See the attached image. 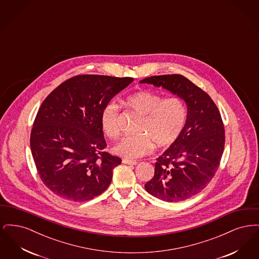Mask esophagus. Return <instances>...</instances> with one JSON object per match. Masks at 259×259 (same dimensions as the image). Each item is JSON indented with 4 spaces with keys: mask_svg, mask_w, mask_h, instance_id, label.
<instances>
[{
    "mask_svg": "<svg viewBox=\"0 0 259 259\" xmlns=\"http://www.w3.org/2000/svg\"><path fill=\"white\" fill-rule=\"evenodd\" d=\"M122 163L128 164V165H137L138 162L136 160H130V159H122Z\"/></svg>",
    "mask_w": 259,
    "mask_h": 259,
    "instance_id": "1",
    "label": "esophagus"
}]
</instances>
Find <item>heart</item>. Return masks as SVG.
<instances>
[{"label": "heart", "mask_w": 259, "mask_h": 259, "mask_svg": "<svg viewBox=\"0 0 259 259\" xmlns=\"http://www.w3.org/2000/svg\"><path fill=\"white\" fill-rule=\"evenodd\" d=\"M124 104L141 115L134 135L123 137L112 150L126 158H139L149 153L154 145L168 148L182 134L186 121V106L178 96L164 98L157 92L142 90L127 96ZM101 127L105 135L116 139L120 135L119 107L108 103L101 112Z\"/></svg>", "instance_id": "1"}]
</instances>
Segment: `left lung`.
Listing matches in <instances>:
<instances>
[{"label":"left lung","mask_w":259,"mask_h":259,"mask_svg":"<svg viewBox=\"0 0 259 259\" xmlns=\"http://www.w3.org/2000/svg\"><path fill=\"white\" fill-rule=\"evenodd\" d=\"M140 82L162 87L187 106L182 134L157 158L154 176L145 188L166 202L192 197L209 185L220 166L225 144L221 112L204 90L182 74L153 75Z\"/></svg>","instance_id":"8db88e82"}]
</instances>
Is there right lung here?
Wrapping results in <instances>:
<instances>
[{"label":"right lung","instance_id":"1","mask_svg":"<svg viewBox=\"0 0 259 259\" xmlns=\"http://www.w3.org/2000/svg\"><path fill=\"white\" fill-rule=\"evenodd\" d=\"M132 77L78 74L45 99L31 131L30 146L40 180L59 197L83 202L103 193L121 163L105 148L103 108Z\"/></svg>","mask_w":259,"mask_h":259}]
</instances>
